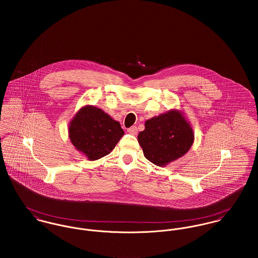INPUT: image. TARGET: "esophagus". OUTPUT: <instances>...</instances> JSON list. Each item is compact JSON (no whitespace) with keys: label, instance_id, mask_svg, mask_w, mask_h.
Listing matches in <instances>:
<instances>
[{"label":"esophagus","instance_id":"esophagus-1","mask_svg":"<svg viewBox=\"0 0 258 258\" xmlns=\"http://www.w3.org/2000/svg\"><path fill=\"white\" fill-rule=\"evenodd\" d=\"M137 131H138V129H137L136 126H132V127H130L129 129H127V132L130 133V134H132V135H136V134H137Z\"/></svg>","mask_w":258,"mask_h":258}]
</instances>
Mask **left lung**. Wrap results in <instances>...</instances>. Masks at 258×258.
Masks as SVG:
<instances>
[{
  "label": "left lung",
  "instance_id": "8db88e82",
  "mask_svg": "<svg viewBox=\"0 0 258 258\" xmlns=\"http://www.w3.org/2000/svg\"><path fill=\"white\" fill-rule=\"evenodd\" d=\"M145 158L163 167L181 158L191 147L194 132L182 112L170 110L145 122L138 135Z\"/></svg>",
  "mask_w": 258,
  "mask_h": 258
}]
</instances>
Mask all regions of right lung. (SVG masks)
<instances>
[{"label":"right lung","instance_id":"right-lung-1","mask_svg":"<svg viewBox=\"0 0 258 258\" xmlns=\"http://www.w3.org/2000/svg\"><path fill=\"white\" fill-rule=\"evenodd\" d=\"M69 134L76 150L88 160L94 161L108 155L124 135V131L120 123L107 113L86 105L71 121Z\"/></svg>","mask_w":258,"mask_h":258}]
</instances>
